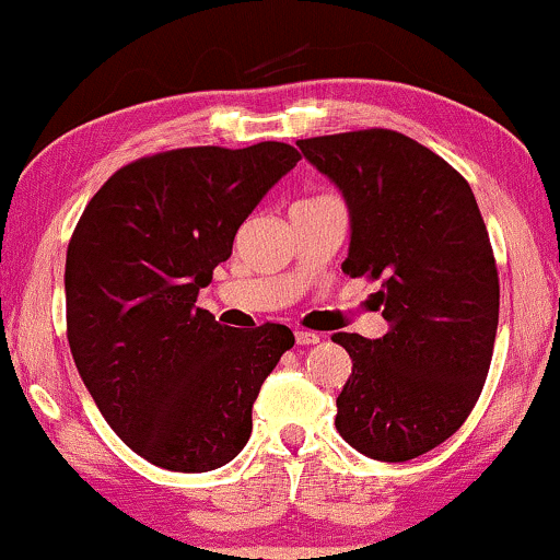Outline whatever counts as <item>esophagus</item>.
<instances>
[{"label": "esophagus", "instance_id": "1", "mask_svg": "<svg viewBox=\"0 0 560 560\" xmlns=\"http://www.w3.org/2000/svg\"><path fill=\"white\" fill-rule=\"evenodd\" d=\"M294 341H298L300 347H313V345H318L320 336L313 334V331H305V328H300V331H294Z\"/></svg>", "mask_w": 560, "mask_h": 560}]
</instances>
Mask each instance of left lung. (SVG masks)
Listing matches in <instances>:
<instances>
[{"label": "left lung", "mask_w": 560, "mask_h": 560, "mask_svg": "<svg viewBox=\"0 0 560 560\" xmlns=\"http://www.w3.org/2000/svg\"><path fill=\"white\" fill-rule=\"evenodd\" d=\"M349 208L347 276L381 281L388 334H334L352 357L336 430L378 462H409L472 412L498 328V271L472 187L394 130L298 140Z\"/></svg>", "instance_id": "obj_1"}]
</instances>
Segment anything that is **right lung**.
Wrapping results in <instances>:
<instances>
[{
  "instance_id": "obj_1",
  "label": "right lung",
  "mask_w": 560,
  "mask_h": 560,
  "mask_svg": "<svg viewBox=\"0 0 560 560\" xmlns=\"http://www.w3.org/2000/svg\"><path fill=\"white\" fill-rule=\"evenodd\" d=\"M298 148H179L114 172L65 266L67 339L114 433L156 467L211 472L245 448L253 404L294 334L221 326L195 305Z\"/></svg>"
}]
</instances>
